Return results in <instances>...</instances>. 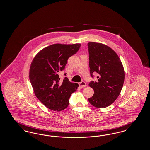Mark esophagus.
Instances as JSON below:
<instances>
[{
    "label": "esophagus",
    "instance_id": "34e87169",
    "mask_svg": "<svg viewBox=\"0 0 150 150\" xmlns=\"http://www.w3.org/2000/svg\"><path fill=\"white\" fill-rule=\"evenodd\" d=\"M79 86L80 88H84L86 86V83H85V82H84V81H83L79 83Z\"/></svg>",
    "mask_w": 150,
    "mask_h": 150
}]
</instances>
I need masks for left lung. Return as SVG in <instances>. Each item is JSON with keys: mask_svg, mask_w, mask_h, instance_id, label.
Listing matches in <instances>:
<instances>
[{"mask_svg": "<svg viewBox=\"0 0 150 150\" xmlns=\"http://www.w3.org/2000/svg\"><path fill=\"white\" fill-rule=\"evenodd\" d=\"M88 46L90 75L93 78L94 72L98 74V81L89 84L94 94L88 100L96 108H105L120 94L125 80L124 68L117 54L107 45L90 42Z\"/></svg>", "mask_w": 150, "mask_h": 150, "instance_id": "1", "label": "left lung"}]
</instances>
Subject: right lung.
I'll list each match as a JSON object with an SVG mask.
<instances>
[{
	"label": "right lung",
	"instance_id": "right-lung-1",
	"mask_svg": "<svg viewBox=\"0 0 150 150\" xmlns=\"http://www.w3.org/2000/svg\"><path fill=\"white\" fill-rule=\"evenodd\" d=\"M81 45L56 43L42 49L32 60L30 80L34 93L48 109L61 111L67 107L69 100L79 85L67 77L60 81L59 72L64 70L68 59L76 54ZM65 73V75H66Z\"/></svg>",
	"mask_w": 150,
	"mask_h": 150
}]
</instances>
